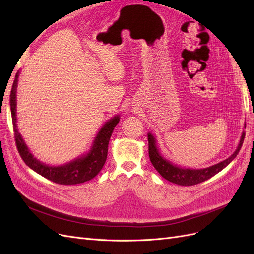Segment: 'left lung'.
I'll use <instances>...</instances> for the list:
<instances>
[{
	"mask_svg": "<svg viewBox=\"0 0 254 254\" xmlns=\"http://www.w3.org/2000/svg\"><path fill=\"white\" fill-rule=\"evenodd\" d=\"M245 139V132H243L240 144H238L236 150L233 152V155L230 156L228 159L221 161V162L212 165L206 168H201V170H191V168H182L180 166H177L170 161L164 159L157 147V142L155 136L150 132L148 133V153L149 159L151 161V164L156 168L158 173L163 177L164 179L168 180L170 182L178 184V186L189 187V186H195V184L201 183L211 177L216 175L220 171L231 162V161L237 156L240 152L242 145Z\"/></svg>",
	"mask_w": 254,
	"mask_h": 254,
	"instance_id": "1",
	"label": "left lung"
}]
</instances>
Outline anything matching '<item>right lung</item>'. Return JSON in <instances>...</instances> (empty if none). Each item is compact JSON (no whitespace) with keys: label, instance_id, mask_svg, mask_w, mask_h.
<instances>
[{"label":"right lung","instance_id":"add662e5","mask_svg":"<svg viewBox=\"0 0 254 254\" xmlns=\"http://www.w3.org/2000/svg\"><path fill=\"white\" fill-rule=\"evenodd\" d=\"M20 72L18 71L14 77L12 89L10 92V110H11V119L13 125L14 139H16L17 148L20 153L22 160L25 164L32 168L33 171L43 176L53 182L64 186H72V184L83 183L93 179L94 177L102 171V168L107 160L108 155V144L113 132L114 127L118 125L120 117L112 118L110 121L106 122L104 126L99 130L93 145L91 146V149L87 155H83L77 159L73 160L72 162L60 165V166H50L40 162L39 160L34 158L30 153L28 147L26 146L22 135L19 133L17 128V87H18V78Z\"/></svg>","mask_w":254,"mask_h":254}]
</instances>
